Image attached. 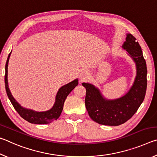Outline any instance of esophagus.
<instances>
[{"label":"esophagus","mask_w":157,"mask_h":157,"mask_svg":"<svg viewBox=\"0 0 157 157\" xmlns=\"http://www.w3.org/2000/svg\"><path fill=\"white\" fill-rule=\"evenodd\" d=\"M87 75H88V73L86 72V71H82L80 73H79V76H80V78L82 79H84L86 78Z\"/></svg>","instance_id":"esophagus-1"}]
</instances>
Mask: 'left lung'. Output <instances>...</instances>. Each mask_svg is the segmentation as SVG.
<instances>
[{
	"instance_id": "8db88e82",
	"label": "left lung",
	"mask_w": 157,
	"mask_h": 157,
	"mask_svg": "<svg viewBox=\"0 0 157 157\" xmlns=\"http://www.w3.org/2000/svg\"><path fill=\"white\" fill-rule=\"evenodd\" d=\"M123 47L136 62L137 68L134 83L125 95L117 100H107L94 85L82 84L86 89L85 105L89 116L94 121L104 125L118 126L125 123L134 115L145 98L147 71L141 48L131 34H127Z\"/></svg>"
}]
</instances>
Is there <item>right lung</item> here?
Segmentation results:
<instances>
[{
    "mask_svg": "<svg viewBox=\"0 0 157 157\" xmlns=\"http://www.w3.org/2000/svg\"><path fill=\"white\" fill-rule=\"evenodd\" d=\"M10 53L7 57L6 64H5V89H6L7 95L8 96L10 102L13 105V107L15 109V110L17 111L18 114L22 117L25 121H28L30 123L34 124H48L50 123L59 118L61 115V113L63 110V103L66 98H67L68 95L73 91V89L76 86H78V79H75L70 83L63 86L62 88H60L58 91L56 101H55V105L51 109L44 112H36L33 110L26 109L21 107V105L15 100V99L10 93V89L8 88V84H7V66H8L9 58L10 57Z\"/></svg>",
    "mask_w": 157,
    "mask_h": 157,
    "instance_id": "1",
    "label": "right lung"
}]
</instances>
